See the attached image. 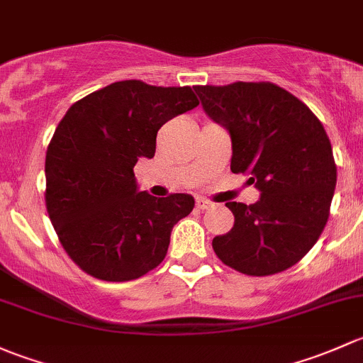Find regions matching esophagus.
<instances>
[{"mask_svg": "<svg viewBox=\"0 0 363 363\" xmlns=\"http://www.w3.org/2000/svg\"><path fill=\"white\" fill-rule=\"evenodd\" d=\"M209 206H213L208 199H203V197H197L196 199V208L197 209H208Z\"/></svg>", "mask_w": 363, "mask_h": 363, "instance_id": "obj_1", "label": "esophagus"}]
</instances>
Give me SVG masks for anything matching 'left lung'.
Segmentation results:
<instances>
[{"instance_id": "left-lung-1", "label": "left lung", "mask_w": 363, "mask_h": 363, "mask_svg": "<svg viewBox=\"0 0 363 363\" xmlns=\"http://www.w3.org/2000/svg\"><path fill=\"white\" fill-rule=\"evenodd\" d=\"M196 92L208 117L229 130L230 171L260 190L255 204H225L234 227L213 239L216 257L248 276L292 267L323 233L337 182L323 125L271 82L196 85Z\"/></svg>"}]
</instances>
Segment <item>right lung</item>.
Wrapping results in <instances>:
<instances>
[{"instance_id":"obj_1","label":"right lung","mask_w":363,"mask_h":363,"mask_svg":"<svg viewBox=\"0 0 363 363\" xmlns=\"http://www.w3.org/2000/svg\"><path fill=\"white\" fill-rule=\"evenodd\" d=\"M199 104L190 87L115 82L77 101L45 159V203L62 248L103 281H130L164 260L171 230L194 209L189 194L138 190V159L155 155L157 130Z\"/></svg>"}]
</instances>
